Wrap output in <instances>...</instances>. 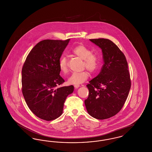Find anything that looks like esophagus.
Segmentation results:
<instances>
[{"label": "esophagus", "instance_id": "1", "mask_svg": "<svg viewBox=\"0 0 152 152\" xmlns=\"http://www.w3.org/2000/svg\"><path fill=\"white\" fill-rule=\"evenodd\" d=\"M74 87H75L76 89H77V88H78L79 87H80V85H75Z\"/></svg>", "mask_w": 152, "mask_h": 152}]
</instances>
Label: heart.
<instances>
[{"label": "heart", "instance_id": "b5f03b06", "mask_svg": "<svg viewBox=\"0 0 152 152\" xmlns=\"http://www.w3.org/2000/svg\"><path fill=\"white\" fill-rule=\"evenodd\" d=\"M73 53L81 59L84 60L83 66L91 72H97L100 67V58L92 53V51L83 45L75 47L72 50ZM58 67L61 72L65 75L68 72V60L65 55H63L59 59ZM89 77V73L87 71L81 72H73L69 76L68 82L70 84L79 85L85 82Z\"/></svg>", "mask_w": 152, "mask_h": 152}]
</instances>
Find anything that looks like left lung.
Wrapping results in <instances>:
<instances>
[{
	"label": "left lung",
	"instance_id": "1",
	"mask_svg": "<svg viewBox=\"0 0 152 152\" xmlns=\"http://www.w3.org/2000/svg\"><path fill=\"white\" fill-rule=\"evenodd\" d=\"M90 41L101 48L104 64L87 85L89 95L84 102L89 115L104 120L123 108L130 91V75L125 56L115 44L107 39Z\"/></svg>",
	"mask_w": 152,
	"mask_h": 152
}]
</instances>
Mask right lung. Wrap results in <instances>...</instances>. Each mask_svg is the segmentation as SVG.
Masks as SVG:
<instances>
[{"label":"right lung","mask_w":152,"mask_h":152,"mask_svg":"<svg viewBox=\"0 0 152 152\" xmlns=\"http://www.w3.org/2000/svg\"><path fill=\"white\" fill-rule=\"evenodd\" d=\"M69 40L40 42L30 51L22 68L25 101L34 114L46 121L62 115L65 99L74 90L73 86L58 87L65 81L60 75L58 61Z\"/></svg>","instance_id":"add662e5"}]
</instances>
